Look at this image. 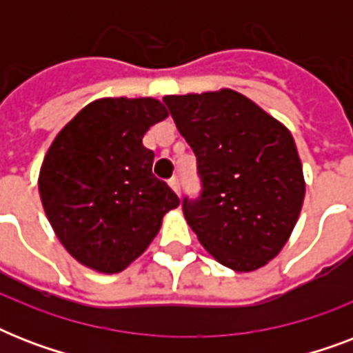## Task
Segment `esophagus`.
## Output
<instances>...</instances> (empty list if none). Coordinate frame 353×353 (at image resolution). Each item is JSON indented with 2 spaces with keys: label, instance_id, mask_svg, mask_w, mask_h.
<instances>
[{
  "label": "esophagus",
  "instance_id": "obj_1",
  "mask_svg": "<svg viewBox=\"0 0 353 353\" xmlns=\"http://www.w3.org/2000/svg\"><path fill=\"white\" fill-rule=\"evenodd\" d=\"M168 185H170L172 190L179 196V179H177V177H172L170 181H168Z\"/></svg>",
  "mask_w": 353,
  "mask_h": 353
}]
</instances>
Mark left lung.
I'll return each mask as SVG.
<instances>
[{"instance_id": "obj_1", "label": "left lung", "mask_w": 353, "mask_h": 353, "mask_svg": "<svg viewBox=\"0 0 353 353\" xmlns=\"http://www.w3.org/2000/svg\"><path fill=\"white\" fill-rule=\"evenodd\" d=\"M163 102L198 157L203 190L183 201L187 223L221 265L263 268L290 240L306 194L291 132L227 88Z\"/></svg>"}]
</instances>
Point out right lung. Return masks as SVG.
Returning a JSON list of instances; mask_svg holds the SVG:
<instances>
[{"label":"right lung","instance_id":"right-lung-1","mask_svg":"<svg viewBox=\"0 0 353 353\" xmlns=\"http://www.w3.org/2000/svg\"><path fill=\"white\" fill-rule=\"evenodd\" d=\"M168 117L152 97L90 102L58 132L38 188L65 251L97 273H121L143 254L179 198L152 174L150 126Z\"/></svg>","mask_w":353,"mask_h":353}]
</instances>
